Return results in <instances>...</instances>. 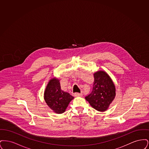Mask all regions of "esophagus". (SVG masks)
Segmentation results:
<instances>
[{
  "instance_id": "obj_1",
  "label": "esophagus",
  "mask_w": 149,
  "mask_h": 149,
  "mask_svg": "<svg viewBox=\"0 0 149 149\" xmlns=\"http://www.w3.org/2000/svg\"><path fill=\"white\" fill-rule=\"evenodd\" d=\"M74 96L75 97H81L82 96V94H80L79 93H74Z\"/></svg>"
}]
</instances>
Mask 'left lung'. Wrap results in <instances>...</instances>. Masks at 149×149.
<instances>
[{
	"label": "left lung",
	"instance_id": "obj_1",
	"mask_svg": "<svg viewBox=\"0 0 149 149\" xmlns=\"http://www.w3.org/2000/svg\"><path fill=\"white\" fill-rule=\"evenodd\" d=\"M92 92L85 98L93 108L99 112L107 111L116 97L114 84L106 71L94 73Z\"/></svg>",
	"mask_w": 149,
	"mask_h": 149
}]
</instances>
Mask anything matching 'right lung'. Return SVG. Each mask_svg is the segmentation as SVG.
Masks as SVG:
<instances>
[{"instance_id":"right-lung-1","label":"right lung","mask_w":149,"mask_h":149,"mask_svg":"<svg viewBox=\"0 0 149 149\" xmlns=\"http://www.w3.org/2000/svg\"><path fill=\"white\" fill-rule=\"evenodd\" d=\"M74 97L61 90L60 80L55 77L51 79L44 92V99L54 112L63 113Z\"/></svg>"}]
</instances>
